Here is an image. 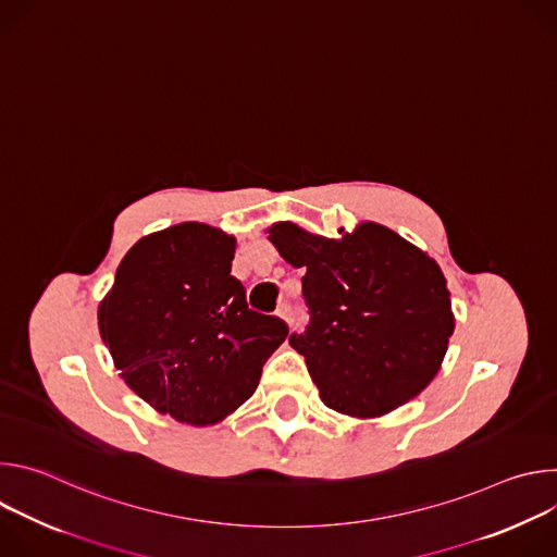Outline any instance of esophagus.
<instances>
[{"instance_id": "obj_1", "label": "esophagus", "mask_w": 557, "mask_h": 557, "mask_svg": "<svg viewBox=\"0 0 557 557\" xmlns=\"http://www.w3.org/2000/svg\"><path fill=\"white\" fill-rule=\"evenodd\" d=\"M280 317H284V320H286L288 324L295 322V308H293L290 301H284V304L280 306Z\"/></svg>"}]
</instances>
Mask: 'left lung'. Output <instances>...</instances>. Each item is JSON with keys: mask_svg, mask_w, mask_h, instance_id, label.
<instances>
[{"mask_svg": "<svg viewBox=\"0 0 557 557\" xmlns=\"http://www.w3.org/2000/svg\"><path fill=\"white\" fill-rule=\"evenodd\" d=\"M269 240L304 269L310 322L288 344L304 355L322 401L366 419L414 399L438 372L454 331L438 264L374 222L339 240L280 222Z\"/></svg>", "mask_w": 557, "mask_h": 557, "instance_id": "1", "label": "left lung"}]
</instances>
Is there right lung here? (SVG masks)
<instances>
[{"instance_id": "right-lung-1", "label": "right lung", "mask_w": 557, "mask_h": 557, "mask_svg": "<svg viewBox=\"0 0 557 557\" xmlns=\"http://www.w3.org/2000/svg\"><path fill=\"white\" fill-rule=\"evenodd\" d=\"M235 240L183 222L138 240L99 308V329L125 383L158 412L211 425L256 392L288 337L277 314L249 308L231 275Z\"/></svg>"}]
</instances>
